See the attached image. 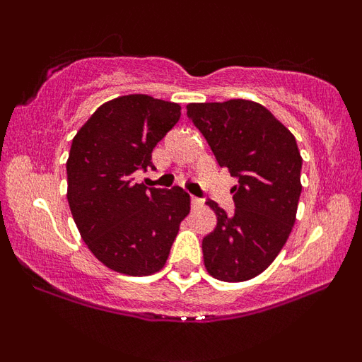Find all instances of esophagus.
Returning <instances> with one entry per match:
<instances>
[{
  "mask_svg": "<svg viewBox=\"0 0 362 362\" xmlns=\"http://www.w3.org/2000/svg\"><path fill=\"white\" fill-rule=\"evenodd\" d=\"M190 204H192V207L195 209V207L202 206V201H201V199H197V197H192V199H190Z\"/></svg>",
  "mask_w": 362,
  "mask_h": 362,
  "instance_id": "1",
  "label": "esophagus"
}]
</instances>
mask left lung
<instances>
[{"label": "left lung", "mask_w": 362, "mask_h": 362, "mask_svg": "<svg viewBox=\"0 0 362 362\" xmlns=\"http://www.w3.org/2000/svg\"><path fill=\"white\" fill-rule=\"evenodd\" d=\"M187 115L219 167L238 178L233 214L206 202L218 218L202 240L207 272L224 282L253 279L279 255L296 221L303 163L296 139L264 105L243 98L189 103Z\"/></svg>", "instance_id": "1"}]
</instances>
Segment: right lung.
Instances as JSON below:
<instances>
[{
    "label": "right lung",
    "instance_id": "obj_1",
    "mask_svg": "<svg viewBox=\"0 0 362 362\" xmlns=\"http://www.w3.org/2000/svg\"><path fill=\"white\" fill-rule=\"evenodd\" d=\"M182 107L149 95L105 102L73 138L68 202L83 242L105 267L151 276L167 264L178 228L190 211L182 187L136 184L153 167V148L180 119Z\"/></svg>",
    "mask_w": 362,
    "mask_h": 362
}]
</instances>
